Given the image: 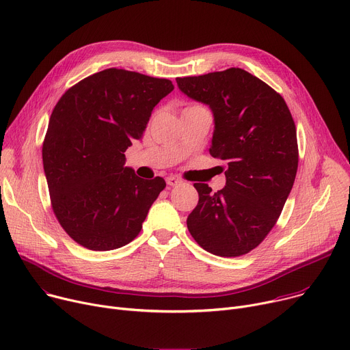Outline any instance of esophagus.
<instances>
[{
  "label": "esophagus",
  "mask_w": 350,
  "mask_h": 350,
  "mask_svg": "<svg viewBox=\"0 0 350 350\" xmlns=\"http://www.w3.org/2000/svg\"><path fill=\"white\" fill-rule=\"evenodd\" d=\"M166 183H167V185H170V187H174V185H178V184L181 183V180H180L178 177H174V176H169V177L166 178Z\"/></svg>",
  "instance_id": "esophagus-1"
}]
</instances>
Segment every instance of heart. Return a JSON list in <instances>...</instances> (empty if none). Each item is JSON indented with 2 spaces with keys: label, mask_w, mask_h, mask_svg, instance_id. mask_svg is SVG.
<instances>
[{
  "label": "heart",
  "mask_w": 350,
  "mask_h": 350,
  "mask_svg": "<svg viewBox=\"0 0 350 350\" xmlns=\"http://www.w3.org/2000/svg\"><path fill=\"white\" fill-rule=\"evenodd\" d=\"M191 107H196V106H191Z\"/></svg>",
  "instance_id": "1"
}]
</instances>
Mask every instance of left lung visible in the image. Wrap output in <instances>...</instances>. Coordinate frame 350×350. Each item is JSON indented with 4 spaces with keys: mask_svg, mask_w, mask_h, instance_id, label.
I'll return each instance as SVG.
<instances>
[{
    "mask_svg": "<svg viewBox=\"0 0 350 350\" xmlns=\"http://www.w3.org/2000/svg\"><path fill=\"white\" fill-rule=\"evenodd\" d=\"M176 81L189 99L209 106V153L226 163L220 191L194 184L200 200L187 228L208 252L243 256L267 237L292 191L299 163L293 117L279 93L241 68Z\"/></svg>",
    "mask_w": 350,
    "mask_h": 350,
    "instance_id": "obj_1",
    "label": "left lung"
}]
</instances>
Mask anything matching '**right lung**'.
<instances>
[{"instance_id": "right-lung-1", "label": "right lung", "mask_w": 350, "mask_h": 350, "mask_svg": "<svg viewBox=\"0 0 350 350\" xmlns=\"http://www.w3.org/2000/svg\"><path fill=\"white\" fill-rule=\"evenodd\" d=\"M173 89L169 79L109 68L70 88L55 105L42 150L44 174L59 225L85 248L109 251L133 241L166 187L162 177H138L124 152Z\"/></svg>"}]
</instances>
